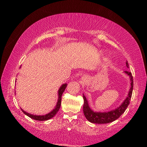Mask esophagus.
Here are the masks:
<instances>
[{"label": "esophagus", "mask_w": 147, "mask_h": 147, "mask_svg": "<svg viewBox=\"0 0 147 147\" xmlns=\"http://www.w3.org/2000/svg\"><path fill=\"white\" fill-rule=\"evenodd\" d=\"M82 78H82V79H84V77H82Z\"/></svg>", "instance_id": "34e87169"}]
</instances>
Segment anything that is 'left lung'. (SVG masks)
<instances>
[{
    "label": "left lung",
    "mask_w": 147,
    "mask_h": 147,
    "mask_svg": "<svg viewBox=\"0 0 147 147\" xmlns=\"http://www.w3.org/2000/svg\"><path fill=\"white\" fill-rule=\"evenodd\" d=\"M126 65L128 67V63L126 61ZM124 73L127 74L128 75L130 76V81H131V87L129 91L127 97L126 98L125 100L122 103L121 105L118 107L113 110L108 111V112H94L90 108L88 102L87 100L86 96L83 94L84 98V106H83V111L84 114L85 115L86 118L88 120L91 122L92 123H96V124H106L111 123L116 119H117L119 117H120L122 114H123L124 111H125L126 109L127 108L129 104H130V100L131 97V94H132V91H133V86H134V81H133V76L131 75V73L129 71H124Z\"/></svg>",
    "instance_id": "1"
}]
</instances>
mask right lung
Segmentation results:
<instances>
[{
	"mask_svg": "<svg viewBox=\"0 0 147 147\" xmlns=\"http://www.w3.org/2000/svg\"><path fill=\"white\" fill-rule=\"evenodd\" d=\"M67 84H64L62 85L60 88L58 90V102L56 104V106L54 109H53V111H51V112L46 114V115H32V114L30 113H28L26 112V111H24L23 109H21V110L23 111V112L27 116H28L29 117H30L33 119H35V120H37V121H47V120H49V119L53 118V117L56 115L57 113V112L59 111V108H60V106H61V96H62V94L65 91V89L66 87H67Z\"/></svg>",
	"mask_w": 147,
	"mask_h": 147,
	"instance_id": "add662e5",
	"label": "right lung"
}]
</instances>
